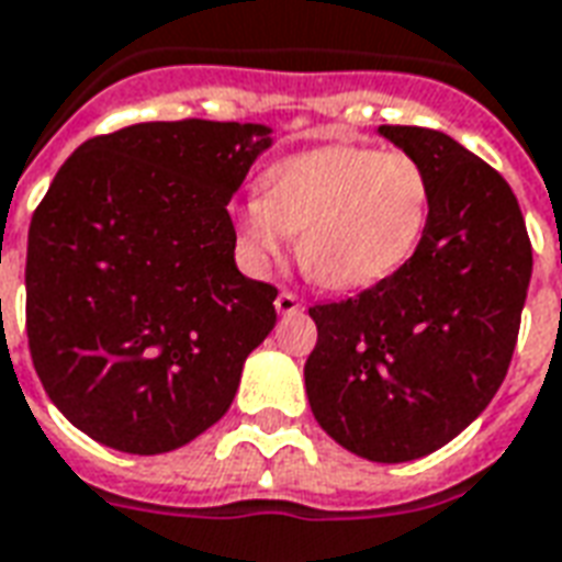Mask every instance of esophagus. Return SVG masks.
Instances as JSON below:
<instances>
[{
	"label": "esophagus",
	"mask_w": 562,
	"mask_h": 562,
	"mask_svg": "<svg viewBox=\"0 0 562 562\" xmlns=\"http://www.w3.org/2000/svg\"><path fill=\"white\" fill-rule=\"evenodd\" d=\"M273 306H277V313H280V315H292V313H301V310H303L301 297H297L294 292H289V289H282V292L277 294Z\"/></svg>",
	"instance_id": "1"
}]
</instances>
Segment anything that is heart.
<instances>
[{
    "label": "heart",
    "mask_w": 562,
    "mask_h": 562,
    "mask_svg": "<svg viewBox=\"0 0 562 562\" xmlns=\"http://www.w3.org/2000/svg\"><path fill=\"white\" fill-rule=\"evenodd\" d=\"M261 199L238 211V244L268 270L301 235L303 270L327 289H366L414 256L431 220L435 187L408 151L324 145L273 164Z\"/></svg>",
    "instance_id": "1"
}]
</instances>
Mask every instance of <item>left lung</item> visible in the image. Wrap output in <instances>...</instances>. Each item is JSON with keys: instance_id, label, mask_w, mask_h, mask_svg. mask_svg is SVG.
Here are the masks:
<instances>
[{"instance_id": "obj_1", "label": "left lung", "mask_w": 562, "mask_h": 562, "mask_svg": "<svg viewBox=\"0 0 562 562\" xmlns=\"http://www.w3.org/2000/svg\"><path fill=\"white\" fill-rule=\"evenodd\" d=\"M435 187L419 247L355 297L310 306L303 366L318 426L369 461L440 450L480 417L513 360L533 247L506 178L452 136L381 124Z\"/></svg>"}]
</instances>
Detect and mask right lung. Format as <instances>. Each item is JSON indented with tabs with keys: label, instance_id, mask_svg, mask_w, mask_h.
I'll use <instances>...</instances> for the list:
<instances>
[{
	"label": "right lung",
	"instance_id": "add662e5",
	"mask_svg": "<svg viewBox=\"0 0 562 562\" xmlns=\"http://www.w3.org/2000/svg\"><path fill=\"white\" fill-rule=\"evenodd\" d=\"M265 124L143 122L70 154L32 214L26 334L53 405L133 456L184 447L238 393L277 289L235 265L228 199Z\"/></svg>",
	"mask_w": 562,
	"mask_h": 562
}]
</instances>
